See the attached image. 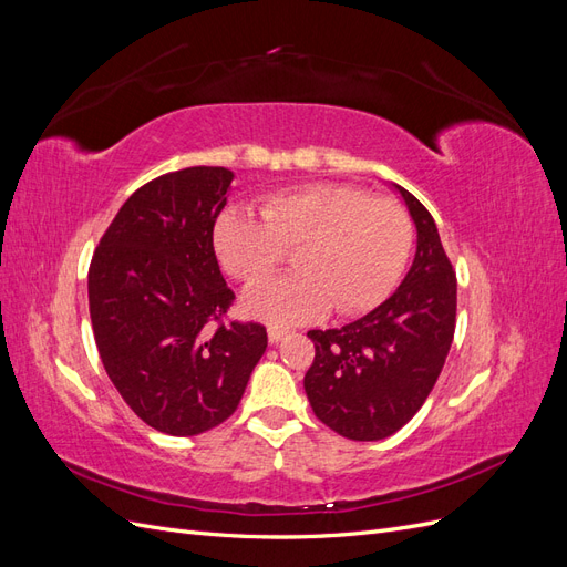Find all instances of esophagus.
Returning a JSON list of instances; mask_svg holds the SVG:
<instances>
[{
  "instance_id": "1",
  "label": "esophagus",
  "mask_w": 567,
  "mask_h": 567,
  "mask_svg": "<svg viewBox=\"0 0 567 567\" xmlns=\"http://www.w3.org/2000/svg\"><path fill=\"white\" fill-rule=\"evenodd\" d=\"M286 336H288V331L281 329V326H269V329H267V338H269L271 346H277V342H281Z\"/></svg>"
}]
</instances>
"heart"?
Returning <instances> with one entry per match:
<instances>
[{
    "mask_svg": "<svg viewBox=\"0 0 567 567\" xmlns=\"http://www.w3.org/2000/svg\"><path fill=\"white\" fill-rule=\"evenodd\" d=\"M260 219L225 210L213 229L219 265L255 281L296 250L298 274L252 284L244 307L267 323H300L333 307L354 317L381 305L398 286L414 246V225L398 200L373 198L352 184L321 182L271 194Z\"/></svg>",
    "mask_w": 567,
    "mask_h": 567,
    "instance_id": "1",
    "label": "heart"
}]
</instances>
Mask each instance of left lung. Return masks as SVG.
I'll use <instances>...</instances> for the list:
<instances>
[{
  "label": "left lung",
  "mask_w": 567,
  "mask_h": 567,
  "mask_svg": "<svg viewBox=\"0 0 567 567\" xmlns=\"http://www.w3.org/2000/svg\"><path fill=\"white\" fill-rule=\"evenodd\" d=\"M392 186L416 225V255L404 281L362 319L307 333L315 342L307 400L321 423L357 442L390 437L416 414L456 326V274L435 219L406 188Z\"/></svg>",
  "instance_id": "obj_1"
}]
</instances>
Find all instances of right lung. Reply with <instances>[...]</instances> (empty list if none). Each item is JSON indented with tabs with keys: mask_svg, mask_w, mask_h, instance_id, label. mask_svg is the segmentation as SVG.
Listing matches in <instances>:
<instances>
[{
	"mask_svg": "<svg viewBox=\"0 0 567 567\" xmlns=\"http://www.w3.org/2000/svg\"><path fill=\"white\" fill-rule=\"evenodd\" d=\"M234 173L186 167L125 200L94 250L87 290L99 357L146 425L192 437L227 421L267 350L260 323H210L234 290L213 246Z\"/></svg>",
	"mask_w": 567,
	"mask_h": 567,
	"instance_id": "add662e5",
	"label": "right lung"
}]
</instances>
